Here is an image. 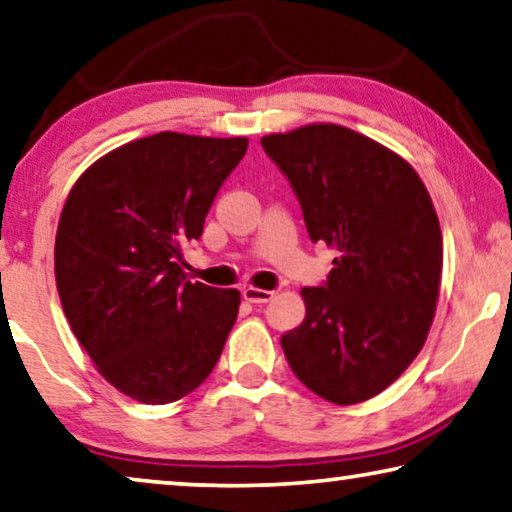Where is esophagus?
Returning <instances> with one entry per match:
<instances>
[{"mask_svg": "<svg viewBox=\"0 0 512 512\" xmlns=\"http://www.w3.org/2000/svg\"><path fill=\"white\" fill-rule=\"evenodd\" d=\"M243 299L250 301V303H269L276 292H271V289H259V287H243Z\"/></svg>", "mask_w": 512, "mask_h": 512, "instance_id": "34e87169", "label": "esophagus"}]
</instances>
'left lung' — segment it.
<instances>
[{"instance_id": "8db88e82", "label": "left lung", "mask_w": 512, "mask_h": 512, "mask_svg": "<svg viewBox=\"0 0 512 512\" xmlns=\"http://www.w3.org/2000/svg\"><path fill=\"white\" fill-rule=\"evenodd\" d=\"M299 197L312 241L338 257L303 287L305 319L282 335L312 393L356 404L391 386L421 352L439 299L444 243L430 193L407 160L338 124L262 137Z\"/></svg>"}]
</instances>
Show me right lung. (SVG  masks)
<instances>
[{"mask_svg":"<svg viewBox=\"0 0 512 512\" xmlns=\"http://www.w3.org/2000/svg\"><path fill=\"white\" fill-rule=\"evenodd\" d=\"M246 137L163 131L98 158L66 197L55 239L61 308L96 370L128 398L167 404L211 375L241 294L190 282L200 239Z\"/></svg>","mask_w":512,"mask_h":512,"instance_id":"1","label":"right lung"}]
</instances>
